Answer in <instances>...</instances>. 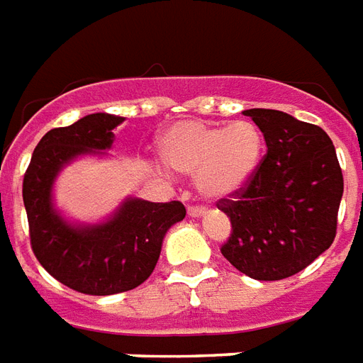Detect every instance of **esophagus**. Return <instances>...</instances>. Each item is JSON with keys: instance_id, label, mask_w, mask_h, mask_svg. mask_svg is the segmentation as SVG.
I'll return each mask as SVG.
<instances>
[{"instance_id": "obj_1", "label": "esophagus", "mask_w": 363, "mask_h": 363, "mask_svg": "<svg viewBox=\"0 0 363 363\" xmlns=\"http://www.w3.org/2000/svg\"><path fill=\"white\" fill-rule=\"evenodd\" d=\"M187 214L191 218H201L204 216V208H201V206H189V208H187Z\"/></svg>"}]
</instances>
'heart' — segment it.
I'll return each instance as SVG.
<instances>
[{
    "label": "heart",
    "instance_id": "1",
    "mask_svg": "<svg viewBox=\"0 0 363 363\" xmlns=\"http://www.w3.org/2000/svg\"><path fill=\"white\" fill-rule=\"evenodd\" d=\"M160 159L179 174H195L204 199L225 201L239 195L260 168L264 135L250 120L228 126L182 120L159 140Z\"/></svg>",
    "mask_w": 363,
    "mask_h": 363
}]
</instances>
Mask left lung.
I'll list each match as a JSON object with an SVG mask.
<instances>
[{"mask_svg":"<svg viewBox=\"0 0 363 363\" xmlns=\"http://www.w3.org/2000/svg\"><path fill=\"white\" fill-rule=\"evenodd\" d=\"M243 114L264 133L268 155L243 191L218 203L231 222L222 255L252 279L277 281L298 274L333 243L342 172L320 126L272 108Z\"/></svg>","mask_w":363,"mask_h":363,"instance_id":"obj_1","label":"left lung"}]
</instances>
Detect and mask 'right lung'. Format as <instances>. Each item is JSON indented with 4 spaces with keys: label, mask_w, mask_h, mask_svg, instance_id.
Returning a JSON list of instances; mask_svg holds the SVG:
<instances>
[{
    "label": "right lung",
    "mask_w": 363,
    "mask_h": 363,
    "mask_svg": "<svg viewBox=\"0 0 363 363\" xmlns=\"http://www.w3.org/2000/svg\"><path fill=\"white\" fill-rule=\"evenodd\" d=\"M122 116L95 113L67 128H53L32 152L24 174L23 201L30 243L38 262L62 285L84 295L124 293L145 281L159 262L166 231L185 218L178 201L124 199L99 223L68 222L53 204V185L78 157H105Z\"/></svg>",
    "instance_id": "right-lung-1"
}]
</instances>
